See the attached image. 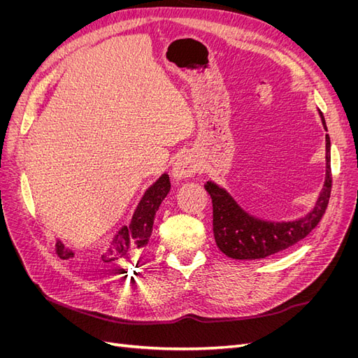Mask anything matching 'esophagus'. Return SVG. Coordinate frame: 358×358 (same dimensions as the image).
<instances>
[{
    "label": "esophagus",
    "mask_w": 358,
    "mask_h": 358,
    "mask_svg": "<svg viewBox=\"0 0 358 358\" xmlns=\"http://www.w3.org/2000/svg\"><path fill=\"white\" fill-rule=\"evenodd\" d=\"M197 161L191 154H182L176 158L171 169V176L175 180H183L196 175Z\"/></svg>",
    "instance_id": "1"
}]
</instances>
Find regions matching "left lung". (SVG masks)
I'll use <instances>...</instances> for the list:
<instances>
[{
	"label": "left lung",
	"instance_id": "obj_1",
	"mask_svg": "<svg viewBox=\"0 0 358 358\" xmlns=\"http://www.w3.org/2000/svg\"><path fill=\"white\" fill-rule=\"evenodd\" d=\"M324 129L326 119L318 110ZM330 137L326 134V178L315 206L301 218L291 221L262 220L246 212L231 194L213 180L204 183L213 204V236L216 246L234 259H259L296 245L315 229L329 204L331 191Z\"/></svg>",
	"mask_w": 358,
	"mask_h": 358
}]
</instances>
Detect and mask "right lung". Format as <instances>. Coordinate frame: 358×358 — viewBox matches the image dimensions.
Returning a JSON list of instances; mask_svg holds the SVG:
<instances>
[{"label":"right lung","instance_id":"obj_1","mask_svg":"<svg viewBox=\"0 0 358 358\" xmlns=\"http://www.w3.org/2000/svg\"><path fill=\"white\" fill-rule=\"evenodd\" d=\"M170 191V179L167 173L162 175L150 185L140 199L137 208L133 213L131 222L122 225L113 236L110 243L103 251L94 257V262L99 264H113L119 259L134 257L140 249H143L149 237L152 234V227L155 221L157 210L161 201L166 199ZM55 252L61 259H73L76 254L71 248H67L59 239L55 243Z\"/></svg>","mask_w":358,"mask_h":358}]
</instances>
